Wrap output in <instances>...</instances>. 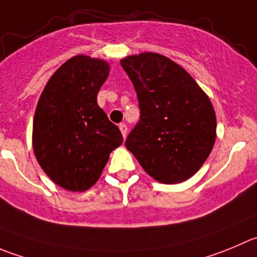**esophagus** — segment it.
Returning <instances> with one entry per match:
<instances>
[{"instance_id": "1", "label": "esophagus", "mask_w": 257, "mask_h": 257, "mask_svg": "<svg viewBox=\"0 0 257 257\" xmlns=\"http://www.w3.org/2000/svg\"><path fill=\"white\" fill-rule=\"evenodd\" d=\"M118 128H119V131H121V134H122V136H123V139L126 138V135H127V126H126V124H124V123H119Z\"/></svg>"}]
</instances>
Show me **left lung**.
<instances>
[{"label":"left lung","mask_w":257,"mask_h":257,"mask_svg":"<svg viewBox=\"0 0 257 257\" xmlns=\"http://www.w3.org/2000/svg\"><path fill=\"white\" fill-rule=\"evenodd\" d=\"M139 98L140 121L126 139L127 150L163 184L195 174L216 141V113L192 75L158 53L121 59Z\"/></svg>","instance_id":"left-lung-1"}]
</instances>
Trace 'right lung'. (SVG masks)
I'll use <instances>...</instances> for the list:
<instances>
[{"label": "right lung", "mask_w": 257, "mask_h": 257, "mask_svg": "<svg viewBox=\"0 0 257 257\" xmlns=\"http://www.w3.org/2000/svg\"><path fill=\"white\" fill-rule=\"evenodd\" d=\"M109 74L106 60L75 55L46 83L33 123V149L41 169L70 192L96 184L109 154L122 144L118 127L97 103Z\"/></svg>", "instance_id": "add662e5"}]
</instances>
